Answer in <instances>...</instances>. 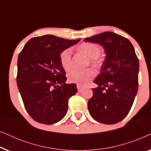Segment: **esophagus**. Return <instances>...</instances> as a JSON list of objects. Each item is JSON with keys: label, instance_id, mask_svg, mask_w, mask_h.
<instances>
[{"label": "esophagus", "instance_id": "34e87169", "mask_svg": "<svg viewBox=\"0 0 151 151\" xmlns=\"http://www.w3.org/2000/svg\"><path fill=\"white\" fill-rule=\"evenodd\" d=\"M77 88L78 90V91L81 92L82 90H83V86L82 85H80V84H77Z\"/></svg>", "mask_w": 151, "mask_h": 151}]
</instances>
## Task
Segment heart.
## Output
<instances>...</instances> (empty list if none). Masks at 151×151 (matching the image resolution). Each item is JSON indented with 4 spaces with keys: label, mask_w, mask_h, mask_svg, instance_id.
Returning a JSON list of instances; mask_svg holds the SVG:
<instances>
[{
    "label": "heart",
    "mask_w": 151,
    "mask_h": 151,
    "mask_svg": "<svg viewBox=\"0 0 151 151\" xmlns=\"http://www.w3.org/2000/svg\"><path fill=\"white\" fill-rule=\"evenodd\" d=\"M80 50L83 51L90 58V62L94 65L100 66L102 61L100 55L102 53V48L100 45L93 42L83 43L80 46ZM60 63L62 67L66 71L69 70L72 66V51L71 48L65 49L60 53ZM96 75V71L91 68L80 70L73 69L67 74L68 80L72 83L78 84L80 85L86 84Z\"/></svg>",
    "instance_id": "1"
}]
</instances>
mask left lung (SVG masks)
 I'll return each mask as SVG.
<instances>
[{
	"mask_svg": "<svg viewBox=\"0 0 151 151\" xmlns=\"http://www.w3.org/2000/svg\"><path fill=\"white\" fill-rule=\"evenodd\" d=\"M104 47L106 57L93 82V95L88 102L91 116L99 122L114 124L131 110L138 89L139 60L131 42L113 32L84 38Z\"/></svg>",
	"mask_w": 151,
	"mask_h": 151,
	"instance_id": "left-lung-1",
	"label": "left lung"
}]
</instances>
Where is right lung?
Wrapping results in <instances>:
<instances>
[{"label": "right lung", "mask_w": 151, "mask_h": 151, "mask_svg": "<svg viewBox=\"0 0 151 151\" xmlns=\"http://www.w3.org/2000/svg\"><path fill=\"white\" fill-rule=\"evenodd\" d=\"M80 40L53 35L34 37L18 55V88L26 111L37 122L52 124L67 113L69 99L78 89L76 84L65 83L66 73L59 56Z\"/></svg>", "instance_id": "1"}]
</instances>
